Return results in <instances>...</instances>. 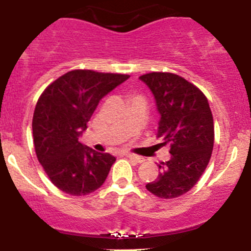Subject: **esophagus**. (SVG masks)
Segmentation results:
<instances>
[{"label": "esophagus", "mask_w": 251, "mask_h": 251, "mask_svg": "<svg viewBox=\"0 0 251 251\" xmlns=\"http://www.w3.org/2000/svg\"><path fill=\"white\" fill-rule=\"evenodd\" d=\"M123 154L126 157H128L129 159H132V161L136 162V163H142V162H143V158H142V157L137 156V154H133V153H130V152H124Z\"/></svg>", "instance_id": "1"}]
</instances>
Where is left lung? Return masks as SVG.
<instances>
[{
  "label": "left lung",
  "instance_id": "obj_1",
  "mask_svg": "<svg viewBox=\"0 0 251 251\" xmlns=\"http://www.w3.org/2000/svg\"><path fill=\"white\" fill-rule=\"evenodd\" d=\"M150 88L161 118L157 137L171 145V158L147 183L161 199H175L190 191L202 176L214 148V119L207 98L199 88L171 73L139 76Z\"/></svg>",
  "mask_w": 251,
  "mask_h": 251
}]
</instances>
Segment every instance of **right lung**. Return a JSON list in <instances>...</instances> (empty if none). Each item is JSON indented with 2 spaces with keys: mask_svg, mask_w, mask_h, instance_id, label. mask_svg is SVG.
I'll use <instances>...</instances> for the list:
<instances>
[{
  "mask_svg": "<svg viewBox=\"0 0 251 251\" xmlns=\"http://www.w3.org/2000/svg\"><path fill=\"white\" fill-rule=\"evenodd\" d=\"M129 75L73 70L51 83L37 100L32 118L35 152L59 190L83 196L105 181L115 157L80 143L99 101Z\"/></svg>",
  "mask_w": 251,
  "mask_h": 251,
  "instance_id": "right-lung-1",
  "label": "right lung"
}]
</instances>
